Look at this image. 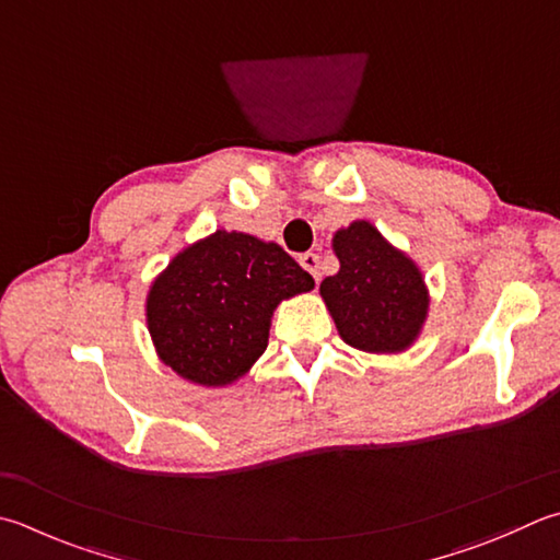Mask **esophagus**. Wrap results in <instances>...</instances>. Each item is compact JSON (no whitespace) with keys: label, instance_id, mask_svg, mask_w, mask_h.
<instances>
[{"label":"esophagus","instance_id":"1","mask_svg":"<svg viewBox=\"0 0 560 560\" xmlns=\"http://www.w3.org/2000/svg\"><path fill=\"white\" fill-rule=\"evenodd\" d=\"M300 266L310 272V276L319 282V278H322V272H319V256H316V253H302L300 256Z\"/></svg>","mask_w":560,"mask_h":560}]
</instances>
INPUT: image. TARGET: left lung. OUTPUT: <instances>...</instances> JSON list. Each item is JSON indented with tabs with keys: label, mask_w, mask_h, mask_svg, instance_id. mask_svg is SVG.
I'll use <instances>...</instances> for the list:
<instances>
[{
	"label": "left lung",
	"mask_w": 560,
	"mask_h": 560,
	"mask_svg": "<svg viewBox=\"0 0 560 560\" xmlns=\"http://www.w3.org/2000/svg\"><path fill=\"white\" fill-rule=\"evenodd\" d=\"M331 246L341 268L319 292L341 339L365 353L407 351L429 312L417 262L363 219L336 231Z\"/></svg>",
	"instance_id": "8db88e82"
}]
</instances>
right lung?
Instances as JSON below:
<instances>
[{
    "label": "right lung",
    "instance_id": "1",
    "mask_svg": "<svg viewBox=\"0 0 560 560\" xmlns=\"http://www.w3.org/2000/svg\"><path fill=\"white\" fill-rule=\"evenodd\" d=\"M312 288L314 278L278 244L219 229L153 280L145 322L167 368L195 385L224 387L268 348L278 304Z\"/></svg>",
    "mask_w": 560,
    "mask_h": 560
}]
</instances>
